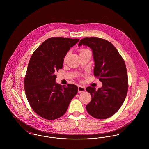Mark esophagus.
Here are the masks:
<instances>
[{
    "label": "esophagus",
    "mask_w": 149,
    "mask_h": 149,
    "mask_svg": "<svg viewBox=\"0 0 149 149\" xmlns=\"http://www.w3.org/2000/svg\"><path fill=\"white\" fill-rule=\"evenodd\" d=\"M85 91V88L84 86H81V85H79L78 86V92L79 93H81V92H84Z\"/></svg>",
    "instance_id": "34e87169"
}]
</instances>
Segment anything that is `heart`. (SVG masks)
<instances>
[{
	"label": "heart",
	"mask_w": 149,
	"mask_h": 149,
	"mask_svg": "<svg viewBox=\"0 0 149 149\" xmlns=\"http://www.w3.org/2000/svg\"><path fill=\"white\" fill-rule=\"evenodd\" d=\"M89 50L88 49H80V53H83V52H86V51H88ZM67 56H68V54L65 56V58H64V61L66 60V58H67Z\"/></svg>",
	"instance_id": "heart-1"
}]
</instances>
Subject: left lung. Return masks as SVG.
Listing matches in <instances>:
<instances>
[{"label":"left lung","mask_w":149,"mask_h":149,"mask_svg":"<svg viewBox=\"0 0 149 149\" xmlns=\"http://www.w3.org/2000/svg\"><path fill=\"white\" fill-rule=\"evenodd\" d=\"M83 44L92 50L94 76L103 84L97 91L92 86L86 88L92 96L86 109L90 115L96 119H107L119 109L127 93L125 62L116 47L104 39L86 37L80 40L79 46Z\"/></svg>","instance_id":"obj_1"}]
</instances>
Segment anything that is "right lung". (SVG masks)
<instances>
[{"label": "right lung", "instance_id": "1", "mask_svg": "<svg viewBox=\"0 0 149 149\" xmlns=\"http://www.w3.org/2000/svg\"><path fill=\"white\" fill-rule=\"evenodd\" d=\"M79 39L52 37L36 50L24 79L27 99L34 111L47 120L62 116L78 92L76 85L56 83L55 74L63 66L64 57Z\"/></svg>", "mask_w": 149, "mask_h": 149}]
</instances>
